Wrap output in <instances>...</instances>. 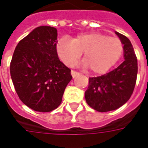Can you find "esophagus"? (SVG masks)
Returning <instances> with one entry per match:
<instances>
[{
  "mask_svg": "<svg viewBox=\"0 0 148 148\" xmlns=\"http://www.w3.org/2000/svg\"><path fill=\"white\" fill-rule=\"evenodd\" d=\"M79 73L77 72V71H71V75H72V77H75L77 75H78Z\"/></svg>",
  "mask_w": 148,
  "mask_h": 148,
  "instance_id": "34e87169",
  "label": "esophagus"
}]
</instances>
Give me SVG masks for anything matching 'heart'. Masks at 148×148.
Returning a JSON list of instances; mask_svg holds the SVG:
<instances>
[{
  "label": "heart",
  "mask_w": 148,
  "mask_h": 148,
  "mask_svg": "<svg viewBox=\"0 0 148 148\" xmlns=\"http://www.w3.org/2000/svg\"><path fill=\"white\" fill-rule=\"evenodd\" d=\"M56 52L67 66H73L84 52L83 66L94 74H103L121 58L123 45L119 39L99 32L80 34L72 40L63 38L56 44Z\"/></svg>",
  "instance_id": "b5f03b06"
}]
</instances>
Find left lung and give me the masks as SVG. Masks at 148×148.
<instances>
[{"label": "left lung", "instance_id": "left-lung-1", "mask_svg": "<svg viewBox=\"0 0 148 148\" xmlns=\"http://www.w3.org/2000/svg\"><path fill=\"white\" fill-rule=\"evenodd\" d=\"M115 34L123 45L125 61L109 73L89 77L85 100L99 112H107L124 105L132 96L137 77V59L132 44L119 32Z\"/></svg>", "mask_w": 148, "mask_h": 148}]
</instances>
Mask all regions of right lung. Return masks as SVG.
<instances>
[{
  "instance_id": "add662e5",
  "label": "right lung",
  "mask_w": 148,
  "mask_h": 148,
  "mask_svg": "<svg viewBox=\"0 0 148 148\" xmlns=\"http://www.w3.org/2000/svg\"><path fill=\"white\" fill-rule=\"evenodd\" d=\"M57 29L35 28L17 45L10 64V74L19 99L32 110L49 112L62 102L72 76L58 57Z\"/></svg>"
}]
</instances>
